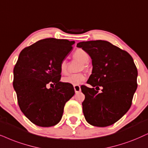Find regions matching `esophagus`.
I'll use <instances>...</instances> for the list:
<instances>
[{"instance_id": "esophagus-1", "label": "esophagus", "mask_w": 148, "mask_h": 148, "mask_svg": "<svg viewBox=\"0 0 148 148\" xmlns=\"http://www.w3.org/2000/svg\"><path fill=\"white\" fill-rule=\"evenodd\" d=\"M74 91H75L76 93H79L80 90H81V89H80V86H79V85H74Z\"/></svg>"}]
</instances>
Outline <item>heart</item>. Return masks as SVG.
<instances>
[{
    "instance_id": "b5f03b06",
    "label": "heart",
    "mask_w": 148,
    "mask_h": 148,
    "mask_svg": "<svg viewBox=\"0 0 148 148\" xmlns=\"http://www.w3.org/2000/svg\"><path fill=\"white\" fill-rule=\"evenodd\" d=\"M73 57L76 60L80 61L84 64L87 63L89 61V56L88 53L81 48H78V49L75 50V52L73 54ZM67 65H68V63L65 59H63L61 61L59 68H60L61 72L62 74H65L67 73ZM83 66L85 67V65H83ZM85 79V76L83 74H76L69 75L68 76L63 78V81L65 83L70 84L72 85H78L83 83Z\"/></svg>"
}]
</instances>
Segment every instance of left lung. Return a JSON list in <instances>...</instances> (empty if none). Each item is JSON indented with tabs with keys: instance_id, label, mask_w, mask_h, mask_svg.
<instances>
[{
	"instance_id": "8db88e82",
	"label": "left lung",
	"mask_w": 148,
	"mask_h": 148,
	"mask_svg": "<svg viewBox=\"0 0 148 148\" xmlns=\"http://www.w3.org/2000/svg\"><path fill=\"white\" fill-rule=\"evenodd\" d=\"M92 59L93 70L87 83L98 89L82 85L85 98L82 103L86 121L98 127L115 124L127 113L137 88V69L125 50L104 40L78 43Z\"/></svg>"
}]
</instances>
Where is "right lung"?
<instances>
[{"mask_svg": "<svg viewBox=\"0 0 148 148\" xmlns=\"http://www.w3.org/2000/svg\"><path fill=\"white\" fill-rule=\"evenodd\" d=\"M74 44V41L46 38L20 53L14 68L13 85L20 110L37 126L57 124L65 103L75 93L72 85L60 81L59 68ZM52 83L55 87L48 89Z\"/></svg>", "mask_w": 148, "mask_h": 148, "instance_id": "right-lung-1", "label": "right lung"}]
</instances>
